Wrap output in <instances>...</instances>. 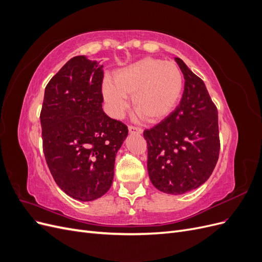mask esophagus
I'll return each mask as SVG.
<instances>
[{
  "instance_id": "obj_1",
  "label": "esophagus",
  "mask_w": 262,
  "mask_h": 262,
  "mask_svg": "<svg viewBox=\"0 0 262 262\" xmlns=\"http://www.w3.org/2000/svg\"><path fill=\"white\" fill-rule=\"evenodd\" d=\"M129 133L131 134H142L143 133V130L140 129V128H137V126H129Z\"/></svg>"
}]
</instances>
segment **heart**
Returning <instances> with one entry per match:
<instances>
[{
	"mask_svg": "<svg viewBox=\"0 0 262 262\" xmlns=\"http://www.w3.org/2000/svg\"><path fill=\"white\" fill-rule=\"evenodd\" d=\"M184 90V75L176 63L155 58H144L117 70L114 83L101 84L102 98L109 115L121 118L128 108L126 97H132V107L148 122H160L178 105Z\"/></svg>",
	"mask_w": 262,
	"mask_h": 262,
	"instance_id": "obj_1",
	"label": "heart"
}]
</instances>
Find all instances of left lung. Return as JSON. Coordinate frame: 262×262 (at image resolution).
Listing matches in <instances>:
<instances>
[{
  "instance_id": "8db88e82",
  "label": "left lung",
  "mask_w": 262,
  "mask_h": 262,
  "mask_svg": "<svg viewBox=\"0 0 262 262\" xmlns=\"http://www.w3.org/2000/svg\"><path fill=\"white\" fill-rule=\"evenodd\" d=\"M185 78L180 104L153 129L144 131L147 171L162 192L184 194L203 185L220 153L217 109L204 82L175 58Z\"/></svg>"
}]
</instances>
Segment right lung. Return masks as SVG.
Returning <instances> with one entry per match:
<instances>
[{"label":"right lung","instance_id":"1","mask_svg":"<svg viewBox=\"0 0 262 262\" xmlns=\"http://www.w3.org/2000/svg\"><path fill=\"white\" fill-rule=\"evenodd\" d=\"M102 66L77 55L45 90L40 114L43 153L51 175L68 195L96 200L112 187L115 160L128 128L102 110Z\"/></svg>","mask_w":262,"mask_h":262}]
</instances>
